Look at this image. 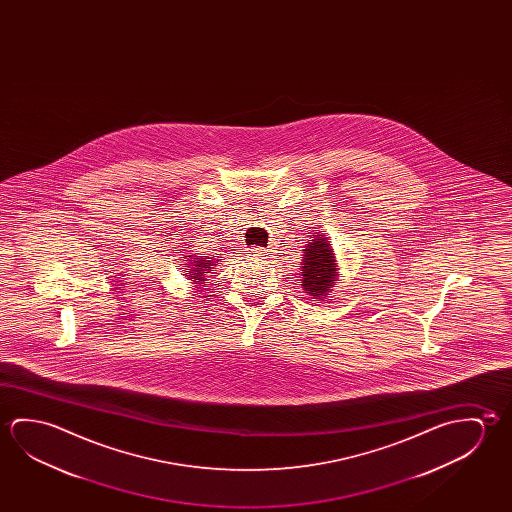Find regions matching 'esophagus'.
Listing matches in <instances>:
<instances>
[{
	"mask_svg": "<svg viewBox=\"0 0 512 512\" xmlns=\"http://www.w3.org/2000/svg\"><path fill=\"white\" fill-rule=\"evenodd\" d=\"M253 253H255L257 257H260V259H273L266 250H253Z\"/></svg>",
	"mask_w": 512,
	"mask_h": 512,
	"instance_id": "obj_1",
	"label": "esophagus"
}]
</instances>
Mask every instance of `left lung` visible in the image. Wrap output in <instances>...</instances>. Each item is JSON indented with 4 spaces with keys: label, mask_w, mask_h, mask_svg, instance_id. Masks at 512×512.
I'll return each instance as SVG.
<instances>
[{
    "label": "left lung",
    "mask_w": 512,
    "mask_h": 512,
    "mask_svg": "<svg viewBox=\"0 0 512 512\" xmlns=\"http://www.w3.org/2000/svg\"><path fill=\"white\" fill-rule=\"evenodd\" d=\"M339 268L336 253L325 235H314L303 250L302 287L316 302L327 300L336 285Z\"/></svg>",
    "instance_id": "obj_1"
}]
</instances>
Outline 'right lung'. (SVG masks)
<instances>
[{"instance_id":"add662e5","label":"right lung","mask_w":512,"mask_h":512,"mask_svg":"<svg viewBox=\"0 0 512 512\" xmlns=\"http://www.w3.org/2000/svg\"><path fill=\"white\" fill-rule=\"evenodd\" d=\"M184 271L187 280H191L194 289H202V284L207 280V273H212L221 259L214 257H198V255H185Z\"/></svg>"}]
</instances>
